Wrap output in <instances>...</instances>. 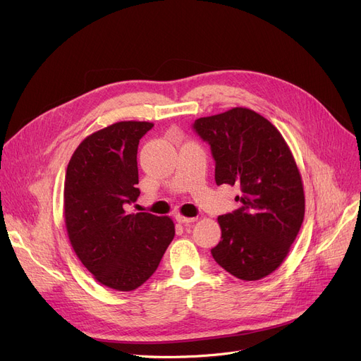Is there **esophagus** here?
I'll return each instance as SVG.
<instances>
[{
    "mask_svg": "<svg viewBox=\"0 0 361 361\" xmlns=\"http://www.w3.org/2000/svg\"><path fill=\"white\" fill-rule=\"evenodd\" d=\"M176 221L180 223V225H190V223L195 221V217H185L182 214H178L176 216Z\"/></svg>",
    "mask_w": 361,
    "mask_h": 361,
    "instance_id": "esophagus-1",
    "label": "esophagus"
}]
</instances>
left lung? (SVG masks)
<instances>
[{
    "instance_id": "obj_1",
    "label": "left lung",
    "mask_w": 361,
    "mask_h": 361,
    "mask_svg": "<svg viewBox=\"0 0 361 361\" xmlns=\"http://www.w3.org/2000/svg\"><path fill=\"white\" fill-rule=\"evenodd\" d=\"M209 142L216 183L238 185V210L217 217L213 259L235 278L259 281L276 270L295 241L305 198L300 170L281 132L245 107L200 117L192 125Z\"/></svg>"
}]
</instances>
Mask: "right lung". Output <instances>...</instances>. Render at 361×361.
<instances>
[{"instance_id":"right-lung-1","label":"right lung","mask_w":361,"mask_h":361,"mask_svg":"<svg viewBox=\"0 0 361 361\" xmlns=\"http://www.w3.org/2000/svg\"><path fill=\"white\" fill-rule=\"evenodd\" d=\"M149 122H117L87 136L68 161L64 221L76 255L95 281L133 290L157 270L175 236L170 217L128 213L140 197L136 154Z\"/></svg>"}]
</instances>
